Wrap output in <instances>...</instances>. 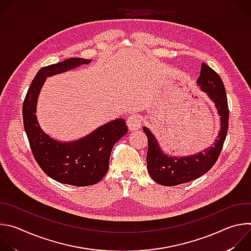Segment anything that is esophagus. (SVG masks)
I'll return each instance as SVG.
<instances>
[{
  "mask_svg": "<svg viewBox=\"0 0 251 251\" xmlns=\"http://www.w3.org/2000/svg\"><path fill=\"white\" fill-rule=\"evenodd\" d=\"M127 126L129 128V130H138L141 125H142V119L140 116L138 115H131L128 119H127Z\"/></svg>",
  "mask_w": 251,
  "mask_h": 251,
  "instance_id": "34e87169",
  "label": "esophagus"
}]
</instances>
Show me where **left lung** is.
<instances>
[{"mask_svg": "<svg viewBox=\"0 0 251 251\" xmlns=\"http://www.w3.org/2000/svg\"><path fill=\"white\" fill-rule=\"evenodd\" d=\"M197 83L216 104L221 117V130L213 146L196 155L172 157L165 154L153 133L143 127L148 138L147 170L153 180L162 186H176L189 183L207 173L218 161L228 130L229 110L227 97L221 76L204 62L201 63V75Z\"/></svg>", "mask_w": 251, "mask_h": 251, "instance_id": "8db88e82", "label": "left lung"}]
</instances>
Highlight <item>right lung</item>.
<instances>
[{
    "instance_id": "1",
    "label": "right lung",
    "mask_w": 251,
    "mask_h": 251,
    "mask_svg": "<svg viewBox=\"0 0 251 251\" xmlns=\"http://www.w3.org/2000/svg\"><path fill=\"white\" fill-rule=\"evenodd\" d=\"M90 61L74 57L42 67L30 83L23 104L24 127L35 161L54 181L76 187L94 185L105 176L112 148L128 132L125 121L119 118L79 140L59 142L43 131L35 112L38 97L47 77Z\"/></svg>"
}]
</instances>
